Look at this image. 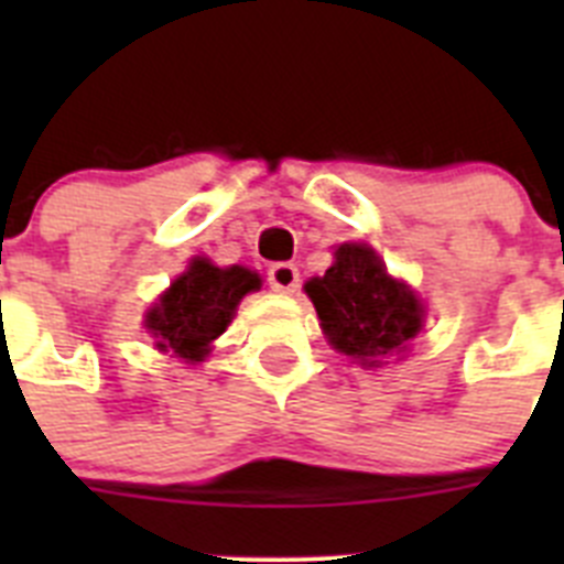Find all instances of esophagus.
<instances>
[{
    "instance_id": "1",
    "label": "esophagus",
    "mask_w": 564,
    "mask_h": 564,
    "mask_svg": "<svg viewBox=\"0 0 564 564\" xmlns=\"http://www.w3.org/2000/svg\"><path fill=\"white\" fill-rule=\"evenodd\" d=\"M268 282H271L273 291L291 293L299 288V268L291 262H276V265L268 268Z\"/></svg>"
}]
</instances>
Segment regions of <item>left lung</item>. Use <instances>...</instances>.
<instances>
[{
  "label": "left lung",
  "mask_w": 564,
  "mask_h": 564,
  "mask_svg": "<svg viewBox=\"0 0 564 564\" xmlns=\"http://www.w3.org/2000/svg\"><path fill=\"white\" fill-rule=\"evenodd\" d=\"M307 296L316 305L322 330L338 352L378 364L406 350L421 333L423 307L415 293L387 273L367 246H341L325 276L311 279Z\"/></svg>",
  "instance_id": "8db88e82"
}]
</instances>
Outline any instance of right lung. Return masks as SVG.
Here are the masks:
<instances>
[{
	"label": "right lung",
	"mask_w": 564,
	"mask_h": 564,
	"mask_svg": "<svg viewBox=\"0 0 564 564\" xmlns=\"http://www.w3.org/2000/svg\"><path fill=\"white\" fill-rule=\"evenodd\" d=\"M257 288L259 276L248 268H217L208 259H194L147 313V327L158 338V350H172L186 361H203L208 344L231 322L239 299Z\"/></svg>",
	"instance_id": "1"
}]
</instances>
